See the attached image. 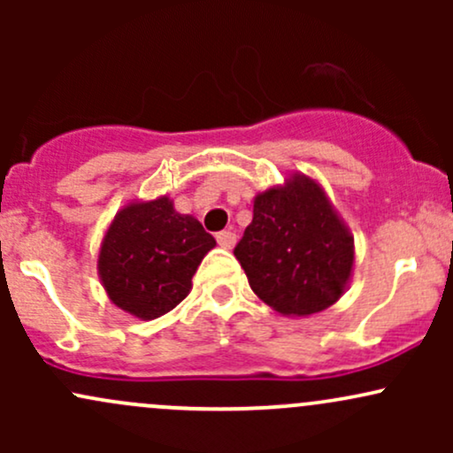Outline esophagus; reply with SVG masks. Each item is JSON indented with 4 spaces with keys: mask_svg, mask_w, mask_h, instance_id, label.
Wrapping results in <instances>:
<instances>
[{
    "mask_svg": "<svg viewBox=\"0 0 453 453\" xmlns=\"http://www.w3.org/2000/svg\"><path fill=\"white\" fill-rule=\"evenodd\" d=\"M217 242H219V247L223 249H232L234 244H236V234L232 230H223L217 234Z\"/></svg>",
    "mask_w": 453,
    "mask_h": 453,
    "instance_id": "1",
    "label": "esophagus"
}]
</instances>
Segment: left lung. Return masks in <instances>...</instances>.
<instances>
[{"label":"left lung","instance_id":"obj_1","mask_svg":"<svg viewBox=\"0 0 453 453\" xmlns=\"http://www.w3.org/2000/svg\"><path fill=\"white\" fill-rule=\"evenodd\" d=\"M249 285L283 315H313L345 292L353 238L321 187L294 176L256 197L253 221L234 247Z\"/></svg>","mask_w":453,"mask_h":453}]
</instances>
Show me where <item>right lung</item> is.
Instances as JSON below:
<instances>
[{"instance_id":"right-lung-1","label":"right lung","mask_w":453,"mask_h":453,"mask_svg":"<svg viewBox=\"0 0 453 453\" xmlns=\"http://www.w3.org/2000/svg\"><path fill=\"white\" fill-rule=\"evenodd\" d=\"M212 247L215 238L200 221L179 215L168 197H159L129 204L114 217L97 268L119 309L155 319L185 300L191 277Z\"/></svg>"}]
</instances>
